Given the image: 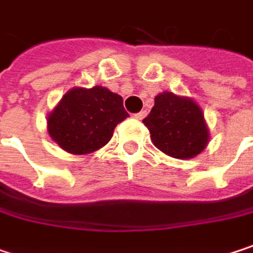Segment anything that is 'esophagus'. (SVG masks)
I'll list each match as a JSON object with an SVG mask.
<instances>
[{"label":"esophagus","mask_w":253,"mask_h":253,"mask_svg":"<svg viewBox=\"0 0 253 253\" xmlns=\"http://www.w3.org/2000/svg\"><path fill=\"white\" fill-rule=\"evenodd\" d=\"M146 114H148V113H146L145 110H142L140 113H136V114H134V119H136V120H143V119L146 117Z\"/></svg>","instance_id":"1"}]
</instances>
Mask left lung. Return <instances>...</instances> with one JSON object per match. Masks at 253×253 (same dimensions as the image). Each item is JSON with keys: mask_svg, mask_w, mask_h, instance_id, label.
<instances>
[{"mask_svg": "<svg viewBox=\"0 0 253 253\" xmlns=\"http://www.w3.org/2000/svg\"><path fill=\"white\" fill-rule=\"evenodd\" d=\"M143 125L152 143L173 158H193L208 143V127L199 105L171 92L155 96V105Z\"/></svg>", "mask_w": 253, "mask_h": 253, "instance_id": "left-lung-1", "label": "left lung"}]
</instances>
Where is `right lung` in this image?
Segmentation results:
<instances>
[{
  "label": "right lung",
  "mask_w": 253,
  "mask_h": 253,
  "mask_svg": "<svg viewBox=\"0 0 253 253\" xmlns=\"http://www.w3.org/2000/svg\"><path fill=\"white\" fill-rule=\"evenodd\" d=\"M128 117L123 98L107 87H75L48 116L54 142L70 154H90L102 148L119 123Z\"/></svg>",
  "instance_id": "obj_1"
}]
</instances>
